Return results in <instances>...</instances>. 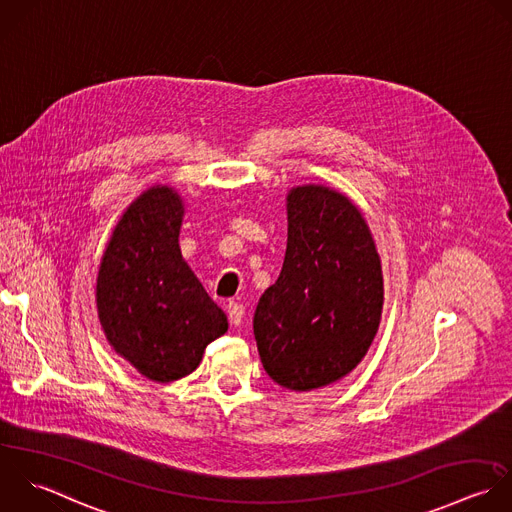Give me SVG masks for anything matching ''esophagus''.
Returning <instances> with one entry per match:
<instances>
[{
    "mask_svg": "<svg viewBox=\"0 0 512 512\" xmlns=\"http://www.w3.org/2000/svg\"><path fill=\"white\" fill-rule=\"evenodd\" d=\"M227 313H229V323L231 325H241V321H243V315H245V309H243V305L241 303H237V301H229V305H227Z\"/></svg>",
    "mask_w": 512,
    "mask_h": 512,
    "instance_id": "1",
    "label": "esophagus"
}]
</instances>
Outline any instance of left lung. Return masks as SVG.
I'll return each instance as SVG.
<instances>
[{
	"label": "left lung",
	"mask_w": 512,
	"mask_h": 512,
	"mask_svg": "<svg viewBox=\"0 0 512 512\" xmlns=\"http://www.w3.org/2000/svg\"><path fill=\"white\" fill-rule=\"evenodd\" d=\"M383 301L381 257L359 207L325 185L293 187L283 269L253 317L267 375L299 393L341 381L367 355Z\"/></svg>",
	"instance_id": "8db88e82"
}]
</instances>
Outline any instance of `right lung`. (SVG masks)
<instances>
[{
	"mask_svg": "<svg viewBox=\"0 0 512 512\" xmlns=\"http://www.w3.org/2000/svg\"><path fill=\"white\" fill-rule=\"evenodd\" d=\"M183 215L175 187L145 189L119 217L97 271L95 305L107 343L155 383L193 373L229 327L181 255Z\"/></svg>",
	"mask_w": 512,
	"mask_h": 512,
	"instance_id": "1",
	"label": "right lung"
}]
</instances>
